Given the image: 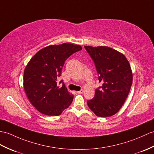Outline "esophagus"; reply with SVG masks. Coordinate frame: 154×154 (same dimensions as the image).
<instances>
[{
    "label": "esophagus",
    "instance_id": "esophagus-1",
    "mask_svg": "<svg viewBox=\"0 0 154 154\" xmlns=\"http://www.w3.org/2000/svg\"><path fill=\"white\" fill-rule=\"evenodd\" d=\"M83 92H84V90H81L80 91H78V92H77V93L81 94H83Z\"/></svg>",
    "mask_w": 154,
    "mask_h": 154
}]
</instances>
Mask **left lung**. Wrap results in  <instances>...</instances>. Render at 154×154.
<instances>
[{
	"label": "left lung",
	"instance_id": "obj_1",
	"mask_svg": "<svg viewBox=\"0 0 154 154\" xmlns=\"http://www.w3.org/2000/svg\"><path fill=\"white\" fill-rule=\"evenodd\" d=\"M93 60L102 87L87 105L96 116L110 117L119 112L133 83L129 62L122 53L108 46H85Z\"/></svg>",
	"mask_w": 154,
	"mask_h": 154
}]
</instances>
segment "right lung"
Wrapping results in <instances>:
<instances>
[{
	"mask_svg": "<svg viewBox=\"0 0 154 154\" xmlns=\"http://www.w3.org/2000/svg\"><path fill=\"white\" fill-rule=\"evenodd\" d=\"M81 50L80 45L71 43L50 45L38 51L27 64L23 88L29 100L40 113L58 116L70 106L73 94L64 84L60 88L58 79L67 58Z\"/></svg>",
	"mask_w": 154,
	"mask_h": 154,
	"instance_id": "obj_1",
	"label": "right lung"
}]
</instances>
